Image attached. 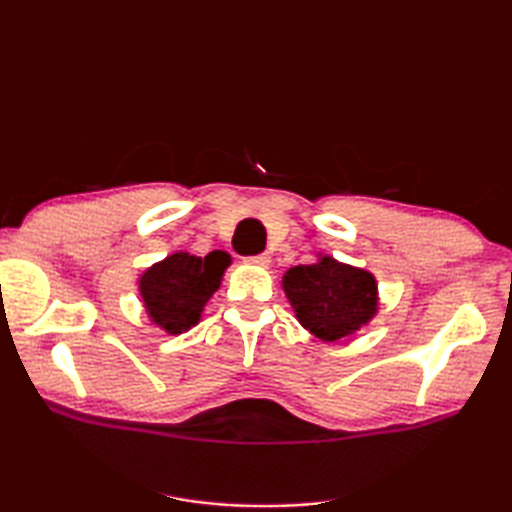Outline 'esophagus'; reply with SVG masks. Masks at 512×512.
I'll return each instance as SVG.
<instances>
[{
    "mask_svg": "<svg viewBox=\"0 0 512 512\" xmlns=\"http://www.w3.org/2000/svg\"><path fill=\"white\" fill-rule=\"evenodd\" d=\"M246 262L253 264V266H268V264H270V255H268V253L250 255V257H246Z\"/></svg>",
    "mask_w": 512,
    "mask_h": 512,
    "instance_id": "34e87169",
    "label": "esophagus"
}]
</instances>
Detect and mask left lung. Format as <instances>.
<instances>
[{"mask_svg":"<svg viewBox=\"0 0 512 512\" xmlns=\"http://www.w3.org/2000/svg\"><path fill=\"white\" fill-rule=\"evenodd\" d=\"M284 290L299 323L323 341H339L376 314L374 277L332 257L290 268L284 275Z\"/></svg>","mask_w":512,"mask_h":512,"instance_id":"obj_1","label":"left lung"}]
</instances>
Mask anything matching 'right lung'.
<instances>
[{
  "label": "right lung",
  "mask_w": 512,
  "mask_h": 512,
  "mask_svg": "<svg viewBox=\"0 0 512 512\" xmlns=\"http://www.w3.org/2000/svg\"><path fill=\"white\" fill-rule=\"evenodd\" d=\"M231 264L224 250L206 257L176 253L151 266L140 277V295L156 325L169 334H180L200 321L204 303L220 288L226 266Z\"/></svg>",
  "instance_id": "right-lung-1"
}]
</instances>
